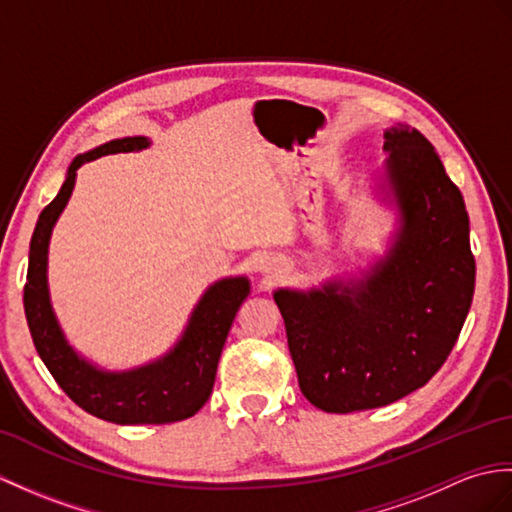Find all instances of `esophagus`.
I'll list each match as a JSON object with an SVG mask.
<instances>
[{
	"mask_svg": "<svg viewBox=\"0 0 512 512\" xmlns=\"http://www.w3.org/2000/svg\"><path fill=\"white\" fill-rule=\"evenodd\" d=\"M275 266H277V264H275V259H266V261H264V270H266V272H270V270H277Z\"/></svg>",
	"mask_w": 512,
	"mask_h": 512,
	"instance_id": "esophagus-1",
	"label": "esophagus"
}]
</instances>
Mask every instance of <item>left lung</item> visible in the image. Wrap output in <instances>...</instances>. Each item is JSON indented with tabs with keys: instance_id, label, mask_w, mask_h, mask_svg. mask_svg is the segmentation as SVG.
Instances as JSON below:
<instances>
[{
	"instance_id": "obj_1",
	"label": "left lung",
	"mask_w": 512,
	"mask_h": 512,
	"mask_svg": "<svg viewBox=\"0 0 512 512\" xmlns=\"http://www.w3.org/2000/svg\"><path fill=\"white\" fill-rule=\"evenodd\" d=\"M375 194L395 209L386 253L320 288L275 290L305 399L347 414L425 386L469 314L475 259L469 216L434 146L417 128L384 130Z\"/></svg>"
}]
</instances>
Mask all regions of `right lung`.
I'll return each instance as SVG.
<instances>
[{
    "mask_svg": "<svg viewBox=\"0 0 512 512\" xmlns=\"http://www.w3.org/2000/svg\"><path fill=\"white\" fill-rule=\"evenodd\" d=\"M148 146V137H122L78 154L71 161L61 192L41 211L34 227L28 279L23 288L30 334L47 371L82 410L117 425L174 423L194 417L213 390L220 353L233 318L251 294V281L246 277H227L211 283L189 314L174 347L161 358L128 371H106L71 347L54 314L47 285V253L54 224L74 192L78 168L104 154L139 152Z\"/></svg>",
    "mask_w": 512,
    "mask_h": 512,
    "instance_id": "obj_1",
    "label": "right lung"
}]
</instances>
